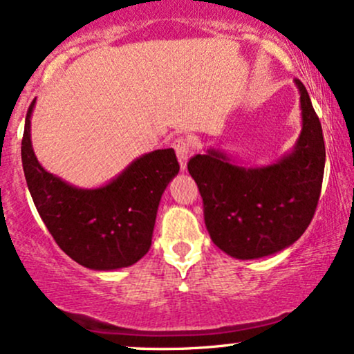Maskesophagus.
<instances>
[{"instance_id":"34e87169","label":"esophagus","mask_w":354,"mask_h":354,"mask_svg":"<svg viewBox=\"0 0 354 354\" xmlns=\"http://www.w3.org/2000/svg\"><path fill=\"white\" fill-rule=\"evenodd\" d=\"M173 148L178 154V160H180L181 169L185 171L186 163H188V154L191 151V143L188 140H186V138H178V140H174Z\"/></svg>"}]
</instances>
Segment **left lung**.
I'll return each instance as SVG.
<instances>
[{
	"label": "left lung",
	"mask_w": 354,
	"mask_h": 354,
	"mask_svg": "<svg viewBox=\"0 0 354 354\" xmlns=\"http://www.w3.org/2000/svg\"><path fill=\"white\" fill-rule=\"evenodd\" d=\"M303 129L295 149L265 168H245L219 149L188 161L203 198L205 225L213 243L238 259L278 253L310 226L324 173L323 129L310 95L295 80Z\"/></svg>",
	"instance_id": "left-lung-1"
}]
</instances>
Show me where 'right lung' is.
Listing matches in <instances>:
<instances>
[{
	"label": "right lung",
	"instance_id": "right-lung-1",
	"mask_svg": "<svg viewBox=\"0 0 354 354\" xmlns=\"http://www.w3.org/2000/svg\"><path fill=\"white\" fill-rule=\"evenodd\" d=\"M28 108L21 161L28 189L56 245L89 270L111 271L135 265L151 246L161 194L180 171L173 148L133 161L106 186L81 189L48 173L31 146Z\"/></svg>",
	"mask_w": 354,
	"mask_h": 354
}]
</instances>
